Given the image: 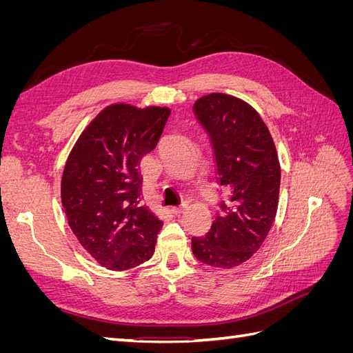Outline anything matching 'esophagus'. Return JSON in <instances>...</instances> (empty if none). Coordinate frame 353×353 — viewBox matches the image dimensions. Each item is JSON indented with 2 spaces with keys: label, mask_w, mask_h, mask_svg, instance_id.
Listing matches in <instances>:
<instances>
[{
  "label": "esophagus",
  "mask_w": 353,
  "mask_h": 353,
  "mask_svg": "<svg viewBox=\"0 0 353 353\" xmlns=\"http://www.w3.org/2000/svg\"><path fill=\"white\" fill-rule=\"evenodd\" d=\"M187 210V205H183V206H174L170 208V212L174 213V215H181V213Z\"/></svg>",
  "instance_id": "obj_1"
}]
</instances>
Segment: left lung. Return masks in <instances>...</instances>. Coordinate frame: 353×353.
Listing matches in <instances>:
<instances>
[{"label":"left lung","instance_id":"8db88e82","mask_svg":"<svg viewBox=\"0 0 353 353\" xmlns=\"http://www.w3.org/2000/svg\"><path fill=\"white\" fill-rule=\"evenodd\" d=\"M210 137L218 183L227 191L205 237L191 239L196 258L230 270L249 261L265 241L279 208L281 169L272 137L250 104L213 92L194 103Z\"/></svg>","mask_w":353,"mask_h":353}]
</instances>
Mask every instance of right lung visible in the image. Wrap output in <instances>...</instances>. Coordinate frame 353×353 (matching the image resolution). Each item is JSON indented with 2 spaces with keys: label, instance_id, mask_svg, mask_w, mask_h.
Here are the masks:
<instances>
[{
  "label": "right lung",
  "instance_id": "obj_1",
  "mask_svg": "<svg viewBox=\"0 0 353 353\" xmlns=\"http://www.w3.org/2000/svg\"><path fill=\"white\" fill-rule=\"evenodd\" d=\"M170 110L117 103L85 128L61 176L69 227L101 266L125 271L154 253L163 222L141 206L140 160L157 145Z\"/></svg>",
  "mask_w": 353,
  "mask_h": 353
}]
</instances>
